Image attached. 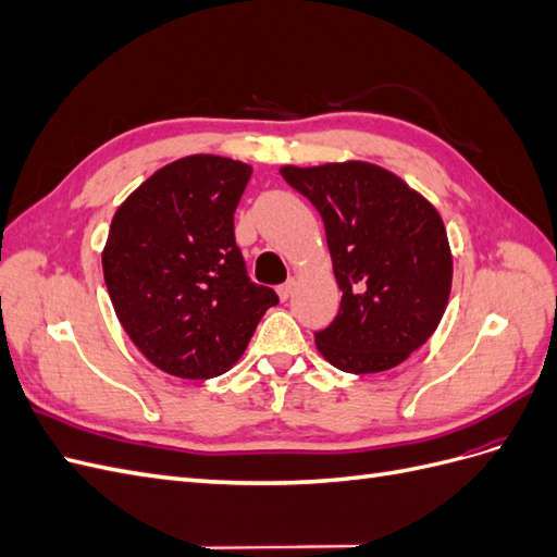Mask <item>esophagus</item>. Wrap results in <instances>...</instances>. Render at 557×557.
<instances>
[{"mask_svg":"<svg viewBox=\"0 0 557 557\" xmlns=\"http://www.w3.org/2000/svg\"><path fill=\"white\" fill-rule=\"evenodd\" d=\"M295 288H297V281H295V278H290L288 283H283V285H278V297H281V301H288V299L293 297Z\"/></svg>","mask_w":557,"mask_h":557,"instance_id":"esophagus-1","label":"esophagus"}]
</instances>
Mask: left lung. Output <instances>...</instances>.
Returning a JSON list of instances; mask_svg holds the SVG:
<instances>
[{"label": "left lung", "instance_id": "left-lung-1", "mask_svg": "<svg viewBox=\"0 0 557 557\" xmlns=\"http://www.w3.org/2000/svg\"><path fill=\"white\" fill-rule=\"evenodd\" d=\"M325 223L339 313L315 346L348 374L407 360L434 334L448 305L453 256L440 211L379 164L348 160L281 166Z\"/></svg>", "mask_w": 557, "mask_h": 557}]
</instances>
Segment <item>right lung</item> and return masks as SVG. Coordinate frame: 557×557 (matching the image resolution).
Masks as SVG:
<instances>
[{
    "mask_svg": "<svg viewBox=\"0 0 557 557\" xmlns=\"http://www.w3.org/2000/svg\"><path fill=\"white\" fill-rule=\"evenodd\" d=\"M252 170L221 156L164 164L117 207L102 250L117 320L141 356L178 379H213L237 362L269 307L234 242Z\"/></svg>",
    "mask_w": 557,
    "mask_h": 557,
    "instance_id": "add662e5",
    "label": "right lung"
}]
</instances>
